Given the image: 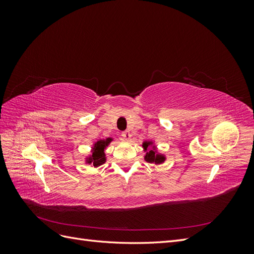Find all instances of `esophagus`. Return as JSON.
I'll return each mask as SVG.
<instances>
[{
    "label": "esophagus",
    "instance_id": "obj_1",
    "mask_svg": "<svg viewBox=\"0 0 254 254\" xmlns=\"http://www.w3.org/2000/svg\"><path fill=\"white\" fill-rule=\"evenodd\" d=\"M122 136H123V139H124L125 141H130V137H131V134H130L129 131H124V132H122Z\"/></svg>",
    "mask_w": 254,
    "mask_h": 254
}]
</instances>
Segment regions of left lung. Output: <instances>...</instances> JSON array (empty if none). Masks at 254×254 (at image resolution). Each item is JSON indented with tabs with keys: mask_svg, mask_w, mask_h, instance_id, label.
Here are the masks:
<instances>
[{
	"mask_svg": "<svg viewBox=\"0 0 254 254\" xmlns=\"http://www.w3.org/2000/svg\"><path fill=\"white\" fill-rule=\"evenodd\" d=\"M142 147L145 152L144 160L146 162L151 164H162L165 162L166 156L164 153H161L158 151L155 141H144L142 143Z\"/></svg>",
	"mask_w": 254,
	"mask_h": 254,
	"instance_id": "obj_1",
	"label": "left lung"
}]
</instances>
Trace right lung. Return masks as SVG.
<instances>
[{
	"mask_svg": "<svg viewBox=\"0 0 254 254\" xmlns=\"http://www.w3.org/2000/svg\"><path fill=\"white\" fill-rule=\"evenodd\" d=\"M112 141V137H106V139L97 140L92 144L90 155L84 158V163L91 165L92 167H98L103 165L107 161L105 150Z\"/></svg>",
	"mask_w": 254,
	"mask_h": 254,
	"instance_id": "1",
	"label": "right lung"
}]
</instances>
